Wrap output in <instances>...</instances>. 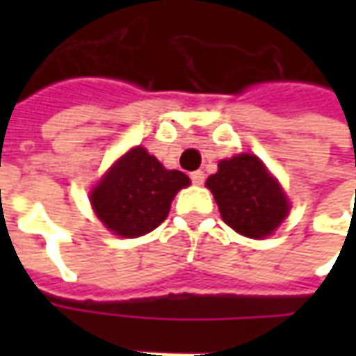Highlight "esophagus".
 I'll use <instances>...</instances> for the list:
<instances>
[{"label":"esophagus","instance_id":"34e87169","mask_svg":"<svg viewBox=\"0 0 356 356\" xmlns=\"http://www.w3.org/2000/svg\"><path fill=\"white\" fill-rule=\"evenodd\" d=\"M191 179H193L194 185H202V183H204V179H206V175H204V171L198 170L191 173Z\"/></svg>","mask_w":356,"mask_h":356}]
</instances>
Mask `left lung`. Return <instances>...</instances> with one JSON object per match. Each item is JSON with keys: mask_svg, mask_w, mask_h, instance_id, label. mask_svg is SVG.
I'll return each instance as SVG.
<instances>
[{"mask_svg": "<svg viewBox=\"0 0 356 356\" xmlns=\"http://www.w3.org/2000/svg\"><path fill=\"white\" fill-rule=\"evenodd\" d=\"M217 168L206 186L225 223L248 238L270 236L288 216L290 202L265 163L254 154H236Z\"/></svg>", "mask_w": 356, "mask_h": 356, "instance_id": "obj_1", "label": "left lung"}]
</instances>
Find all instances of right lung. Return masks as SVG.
<instances>
[{"label":"right lung","instance_id":"right-lung-1","mask_svg":"<svg viewBox=\"0 0 356 356\" xmlns=\"http://www.w3.org/2000/svg\"><path fill=\"white\" fill-rule=\"evenodd\" d=\"M191 185L183 171L165 170L147 148L125 152L91 191V206L118 236L137 238L168 217L175 194Z\"/></svg>","mask_w":356,"mask_h":356}]
</instances>
